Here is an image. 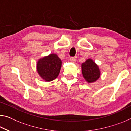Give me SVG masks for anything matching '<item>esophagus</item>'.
<instances>
[{
    "label": "esophagus",
    "instance_id": "esophagus-1",
    "mask_svg": "<svg viewBox=\"0 0 131 131\" xmlns=\"http://www.w3.org/2000/svg\"><path fill=\"white\" fill-rule=\"evenodd\" d=\"M76 59L74 57H70V62H73V63H74V62H76Z\"/></svg>",
    "mask_w": 131,
    "mask_h": 131
}]
</instances>
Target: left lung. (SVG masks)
Instances as JSON below:
<instances>
[{"label":"left lung","instance_id":"left-lung-1","mask_svg":"<svg viewBox=\"0 0 131 131\" xmlns=\"http://www.w3.org/2000/svg\"><path fill=\"white\" fill-rule=\"evenodd\" d=\"M81 67L83 76L89 83L96 82L100 76L101 72L99 66L90 58L83 63Z\"/></svg>","mask_w":131,"mask_h":131}]
</instances>
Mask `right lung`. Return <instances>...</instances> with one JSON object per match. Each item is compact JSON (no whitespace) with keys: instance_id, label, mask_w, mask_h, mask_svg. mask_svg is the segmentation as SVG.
Segmentation results:
<instances>
[{"instance_id":"right-lung-1","label":"right lung","mask_w":131,"mask_h":131,"mask_svg":"<svg viewBox=\"0 0 131 131\" xmlns=\"http://www.w3.org/2000/svg\"><path fill=\"white\" fill-rule=\"evenodd\" d=\"M61 66V59L55 53H51L38 59L36 68L41 78L45 82H51L59 75Z\"/></svg>"}]
</instances>
